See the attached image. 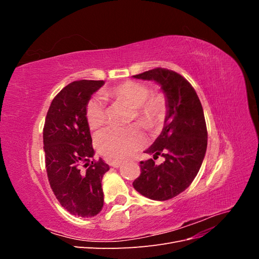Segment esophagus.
I'll list each match as a JSON object with an SVG mask.
<instances>
[{"label": "esophagus", "mask_w": 259, "mask_h": 259, "mask_svg": "<svg viewBox=\"0 0 259 259\" xmlns=\"http://www.w3.org/2000/svg\"><path fill=\"white\" fill-rule=\"evenodd\" d=\"M121 164H122V161H111L110 162V165L114 168H119L121 166Z\"/></svg>", "instance_id": "1"}]
</instances>
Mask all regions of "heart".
Instances as JSON below:
<instances>
[{"mask_svg": "<svg viewBox=\"0 0 259 259\" xmlns=\"http://www.w3.org/2000/svg\"><path fill=\"white\" fill-rule=\"evenodd\" d=\"M105 96L136 108L135 119L147 130L159 127L165 116V97L159 92L150 93V88L142 82L120 83L107 90ZM85 116L91 130H97L106 123V108L100 97L95 96L89 101ZM145 144L146 138L136 126L107 128L99 133L95 140L97 150L110 159L126 158Z\"/></svg>", "mask_w": 259, "mask_h": 259, "instance_id": "obj_1", "label": "heart"}]
</instances>
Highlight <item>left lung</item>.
<instances>
[{"instance_id":"left-lung-1","label":"left lung","mask_w":259,"mask_h":259,"mask_svg":"<svg viewBox=\"0 0 259 259\" xmlns=\"http://www.w3.org/2000/svg\"><path fill=\"white\" fill-rule=\"evenodd\" d=\"M134 77L160 84L167 110L162 133L145 151L165 161L140 162L142 173L133 186L146 198L169 200L191 185L202 165L207 147L204 112L192 85L175 71L155 68Z\"/></svg>"}]
</instances>
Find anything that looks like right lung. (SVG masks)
<instances>
[{
  "label": "right lung",
  "mask_w": 259,
  "mask_h": 259,
  "mask_svg": "<svg viewBox=\"0 0 259 259\" xmlns=\"http://www.w3.org/2000/svg\"><path fill=\"white\" fill-rule=\"evenodd\" d=\"M104 81L68 84L53 99L43 128L45 166L54 194L70 214L93 217L104 206L101 179L109 165L94 160L86 106Z\"/></svg>",
  "instance_id": "add662e5"
}]
</instances>
